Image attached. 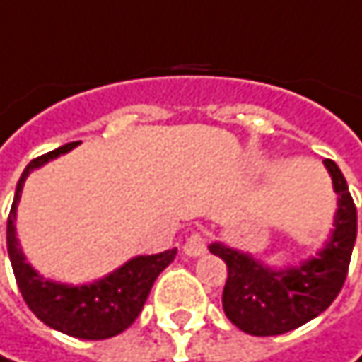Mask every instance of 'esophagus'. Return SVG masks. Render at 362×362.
Returning <instances> with one entry per match:
<instances>
[{
  "mask_svg": "<svg viewBox=\"0 0 362 362\" xmlns=\"http://www.w3.org/2000/svg\"><path fill=\"white\" fill-rule=\"evenodd\" d=\"M206 252V244H204V238L201 233H192L186 242H184V254L190 256V258H199Z\"/></svg>",
  "mask_w": 362,
  "mask_h": 362,
  "instance_id": "1",
  "label": "esophagus"
}]
</instances>
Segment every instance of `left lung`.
Here are the masks:
<instances>
[{"mask_svg": "<svg viewBox=\"0 0 362 362\" xmlns=\"http://www.w3.org/2000/svg\"><path fill=\"white\" fill-rule=\"evenodd\" d=\"M336 192L328 240L309 258L270 266L250 252L213 242L209 252L227 264L223 311L233 326L252 336H279L308 324L332 305L344 285L356 240V206L340 168L324 161Z\"/></svg>", "mask_w": 362, "mask_h": 362, "instance_id": "left-lung-1", "label": "left lung"}]
</instances>
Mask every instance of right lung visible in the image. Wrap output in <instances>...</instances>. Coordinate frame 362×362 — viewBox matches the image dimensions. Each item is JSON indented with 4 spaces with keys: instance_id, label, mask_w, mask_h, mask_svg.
<instances>
[{
    "instance_id": "add662e5",
    "label": "right lung",
    "mask_w": 362,
    "mask_h": 362,
    "mask_svg": "<svg viewBox=\"0 0 362 362\" xmlns=\"http://www.w3.org/2000/svg\"><path fill=\"white\" fill-rule=\"evenodd\" d=\"M77 145L79 141L61 145L59 149L30 161L22 172L8 219V254L18 288L40 322L74 338L104 340L124 332L137 320L156 279L176 258L178 250L172 247L160 254L133 256L131 260L104 274L102 279L79 285L47 279L26 260V254L22 252L16 233V217L24 182L33 170L42 168L45 163L57 160L59 156L69 153Z\"/></svg>"
}]
</instances>
